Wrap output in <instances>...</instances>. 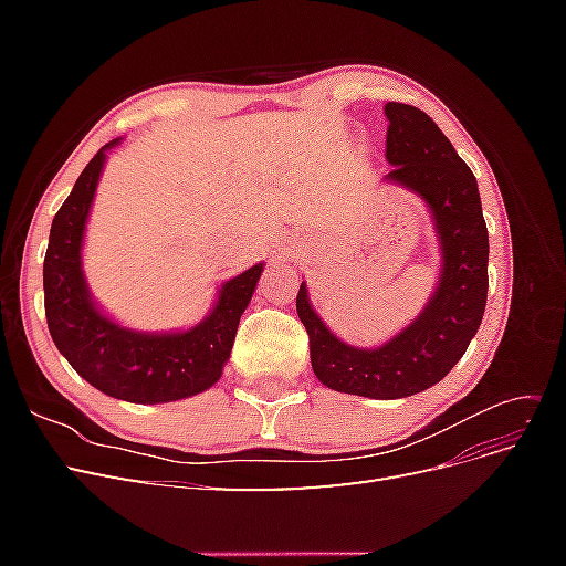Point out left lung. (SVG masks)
<instances>
[{"label": "left lung", "instance_id": "obj_1", "mask_svg": "<svg viewBox=\"0 0 566 566\" xmlns=\"http://www.w3.org/2000/svg\"><path fill=\"white\" fill-rule=\"evenodd\" d=\"M385 156L389 181L413 188L432 210L443 271L427 310L387 345L356 349L339 342L312 310L300 285L297 314L310 335L316 378L335 391L403 399L437 385L465 354L482 325L489 293V231L476 179L430 115L389 104Z\"/></svg>", "mask_w": 566, "mask_h": 566}]
</instances>
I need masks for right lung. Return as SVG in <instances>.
<instances>
[{
	"mask_svg": "<svg viewBox=\"0 0 566 566\" xmlns=\"http://www.w3.org/2000/svg\"><path fill=\"white\" fill-rule=\"evenodd\" d=\"M82 169L71 196L51 221L44 254V312L51 339L80 378L108 397L132 403H165L210 389L231 354L238 321L252 300L262 264L221 285L212 314L186 333L146 335L119 328L101 314L80 266L82 233L106 150Z\"/></svg>",
	"mask_w": 566,
	"mask_h": 566,
	"instance_id": "right-lung-1",
	"label": "right lung"
}]
</instances>
